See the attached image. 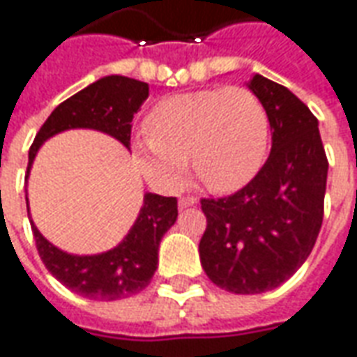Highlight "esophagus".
<instances>
[{
    "mask_svg": "<svg viewBox=\"0 0 357 357\" xmlns=\"http://www.w3.org/2000/svg\"><path fill=\"white\" fill-rule=\"evenodd\" d=\"M198 204V199L196 198H181L178 199V209H186V207H192Z\"/></svg>",
    "mask_w": 357,
    "mask_h": 357,
    "instance_id": "esophagus-1",
    "label": "esophagus"
}]
</instances>
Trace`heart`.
Returning a JSON list of instances; mask_svg holds the SVG:
<instances>
[{
    "label": "heart",
    "instance_id": "1",
    "mask_svg": "<svg viewBox=\"0 0 357 357\" xmlns=\"http://www.w3.org/2000/svg\"><path fill=\"white\" fill-rule=\"evenodd\" d=\"M148 138L132 144L144 178L161 192L178 190L192 169L215 192L242 188L261 169L269 144L264 103L242 86L165 98L146 119Z\"/></svg>",
    "mask_w": 357,
    "mask_h": 357
}]
</instances>
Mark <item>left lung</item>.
<instances>
[{
  "mask_svg": "<svg viewBox=\"0 0 357 357\" xmlns=\"http://www.w3.org/2000/svg\"><path fill=\"white\" fill-rule=\"evenodd\" d=\"M246 86L267 111L271 153L242 190L202 199L207 229L199 259L219 288L261 294L290 279L312 254L323 223L328 163L319 123L304 102L261 75Z\"/></svg>",
  "mask_w": 357,
  "mask_h": 357,
  "instance_id": "left-lung-1",
  "label": "left lung"
}]
</instances>
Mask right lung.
Instances as JSON below:
<instances>
[{"mask_svg":"<svg viewBox=\"0 0 357 357\" xmlns=\"http://www.w3.org/2000/svg\"><path fill=\"white\" fill-rule=\"evenodd\" d=\"M150 96V86L134 78L109 75L96 80L80 90L61 105H57L47 117L29 151L30 169L45 140L73 128H92L109 134L130 150L132 117L140 111ZM29 207V198H26ZM176 198H165L146 192L144 204L136 221L125 238L107 252L92 255H77L63 252L45 238L30 217L29 219L38 254L55 279L73 290L98 302H113L138 294L150 284L158 269L159 242L176 221Z\"/></svg>","mask_w":357,"mask_h":357,"instance_id":"right-lung-1","label":"right lung"}]
</instances>
